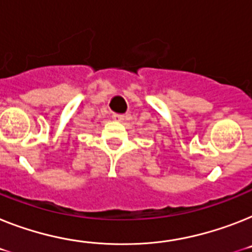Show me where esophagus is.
I'll use <instances>...</instances> for the list:
<instances>
[{"mask_svg":"<svg viewBox=\"0 0 252 252\" xmlns=\"http://www.w3.org/2000/svg\"><path fill=\"white\" fill-rule=\"evenodd\" d=\"M113 119L116 120V122H123V120H124V115H120V114H114Z\"/></svg>","mask_w":252,"mask_h":252,"instance_id":"esophagus-1","label":"esophagus"}]
</instances>
